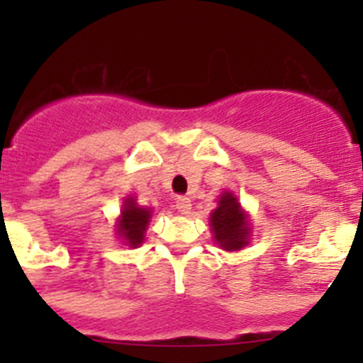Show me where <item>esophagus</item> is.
<instances>
[{"instance_id":"34e87169","label":"esophagus","mask_w":363,"mask_h":363,"mask_svg":"<svg viewBox=\"0 0 363 363\" xmlns=\"http://www.w3.org/2000/svg\"><path fill=\"white\" fill-rule=\"evenodd\" d=\"M175 207H177V211L181 212V214H189V211H191V200H189L188 196H179V199L175 200Z\"/></svg>"}]
</instances>
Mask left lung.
I'll return each instance as SVG.
<instances>
[{
	"instance_id": "obj_1",
	"label": "left lung",
	"mask_w": 363,
	"mask_h": 363,
	"mask_svg": "<svg viewBox=\"0 0 363 363\" xmlns=\"http://www.w3.org/2000/svg\"><path fill=\"white\" fill-rule=\"evenodd\" d=\"M211 230L216 244L225 251H239L250 244V221L233 193L219 196L218 208L211 214Z\"/></svg>"
}]
</instances>
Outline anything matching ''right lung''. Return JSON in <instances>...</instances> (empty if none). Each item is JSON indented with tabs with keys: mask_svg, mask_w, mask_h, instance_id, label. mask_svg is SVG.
<instances>
[{
	"mask_svg": "<svg viewBox=\"0 0 363 363\" xmlns=\"http://www.w3.org/2000/svg\"><path fill=\"white\" fill-rule=\"evenodd\" d=\"M151 208L138 207L133 196H128L124 200L123 211H121L119 219H117L116 232L119 239L130 247H138L144 242L145 230H147L149 221H151Z\"/></svg>",
	"mask_w": 363,
	"mask_h": 363,
	"instance_id": "obj_1",
	"label": "right lung"
}]
</instances>
